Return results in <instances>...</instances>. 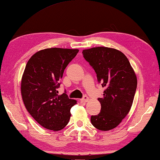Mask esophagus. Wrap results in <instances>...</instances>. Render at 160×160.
<instances>
[{
	"instance_id": "esophagus-1",
	"label": "esophagus",
	"mask_w": 160,
	"mask_h": 160,
	"mask_svg": "<svg viewBox=\"0 0 160 160\" xmlns=\"http://www.w3.org/2000/svg\"><path fill=\"white\" fill-rule=\"evenodd\" d=\"M88 99H89V98H88V96L85 95V96H83V98H82V100L83 101H84V102H87V101H88Z\"/></svg>"
}]
</instances>
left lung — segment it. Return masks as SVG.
I'll return each mask as SVG.
<instances>
[{"label": "left lung", "mask_w": 160, "mask_h": 160, "mask_svg": "<svg viewBox=\"0 0 160 160\" xmlns=\"http://www.w3.org/2000/svg\"><path fill=\"white\" fill-rule=\"evenodd\" d=\"M83 58L95 71L98 83L105 88L101 112L91 116L98 130L106 131L117 127L131 108L137 88V77L126 56L119 50L98 47L82 52Z\"/></svg>", "instance_id": "1"}]
</instances>
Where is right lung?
Returning <instances> with one entry per match:
<instances>
[{"label": "right lung", "instance_id": "obj_1", "mask_svg": "<svg viewBox=\"0 0 160 160\" xmlns=\"http://www.w3.org/2000/svg\"><path fill=\"white\" fill-rule=\"evenodd\" d=\"M78 49L48 48L31 57L21 82V94L26 109L42 126L58 131L68 124L70 109L77 103L66 92L59 95L57 88L65 68Z\"/></svg>", "mask_w": 160, "mask_h": 160}]
</instances>
